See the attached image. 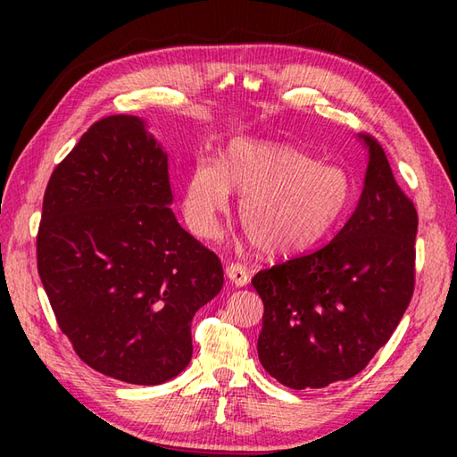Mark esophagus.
<instances>
[{
    "instance_id": "1",
    "label": "esophagus",
    "mask_w": 457,
    "mask_h": 457,
    "mask_svg": "<svg viewBox=\"0 0 457 457\" xmlns=\"http://www.w3.org/2000/svg\"><path fill=\"white\" fill-rule=\"evenodd\" d=\"M226 275L236 287H245L249 283V270L244 263H229L226 267Z\"/></svg>"
}]
</instances>
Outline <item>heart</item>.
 I'll list each match as a JSON object with an SVG mask.
<instances>
[{
  "label": "heart",
  "mask_w": 457,
  "mask_h": 457,
  "mask_svg": "<svg viewBox=\"0 0 457 457\" xmlns=\"http://www.w3.org/2000/svg\"><path fill=\"white\" fill-rule=\"evenodd\" d=\"M231 190L244 194L239 218L251 244L269 255H295L332 234L352 202L353 180L290 145L236 141L221 164H194L184 184L182 210L194 234L220 236Z\"/></svg>",
  "instance_id": "heart-1"
}]
</instances>
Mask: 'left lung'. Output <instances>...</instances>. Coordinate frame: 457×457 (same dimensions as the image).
I'll use <instances>...</instances> for the list:
<instances>
[{
	"instance_id": "left-lung-1",
	"label": "left lung",
	"mask_w": 457,
	"mask_h": 457,
	"mask_svg": "<svg viewBox=\"0 0 457 457\" xmlns=\"http://www.w3.org/2000/svg\"><path fill=\"white\" fill-rule=\"evenodd\" d=\"M365 187L352 218L312 253L251 278L263 300L257 339L265 371L290 389H322L363 371L414 293L419 213L371 135Z\"/></svg>"
}]
</instances>
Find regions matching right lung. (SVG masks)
<instances>
[{
    "instance_id": "add662e5",
    "label": "right lung",
    "mask_w": 457,
    "mask_h": 457,
    "mask_svg": "<svg viewBox=\"0 0 457 457\" xmlns=\"http://www.w3.org/2000/svg\"><path fill=\"white\" fill-rule=\"evenodd\" d=\"M170 202L167 154L133 115L90 125L46 184L38 277L76 355L118 381L177 377L194 314L223 285L220 257Z\"/></svg>"
}]
</instances>
